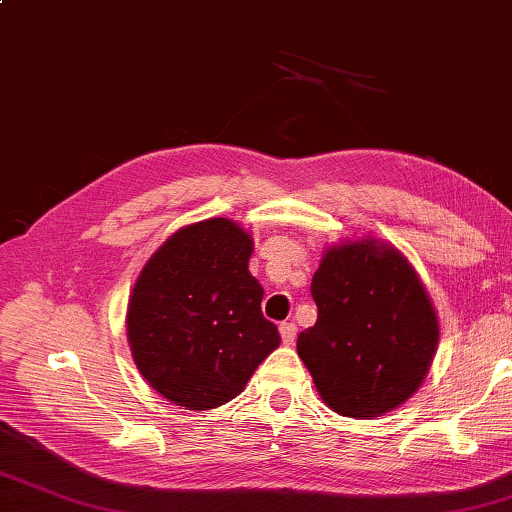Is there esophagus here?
I'll return each instance as SVG.
<instances>
[{
	"label": "esophagus",
	"mask_w": 512,
	"mask_h": 512,
	"mask_svg": "<svg viewBox=\"0 0 512 512\" xmlns=\"http://www.w3.org/2000/svg\"><path fill=\"white\" fill-rule=\"evenodd\" d=\"M280 336H282L284 345H293L295 336H297V327H295L293 322H282L280 324Z\"/></svg>",
	"instance_id": "34e87169"
}]
</instances>
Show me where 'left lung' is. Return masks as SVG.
I'll use <instances>...</instances> for the list:
<instances>
[{
    "label": "left lung",
    "mask_w": 512,
    "mask_h": 512,
    "mask_svg": "<svg viewBox=\"0 0 512 512\" xmlns=\"http://www.w3.org/2000/svg\"><path fill=\"white\" fill-rule=\"evenodd\" d=\"M318 322L297 353L333 412L371 418L410 398L432 365L439 322L410 262L374 239L327 250L311 282Z\"/></svg>",
    "instance_id": "left-lung-1"
}]
</instances>
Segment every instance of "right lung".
Wrapping results in <instances>:
<instances>
[{
    "label": "right lung",
    "mask_w": 512,
    "mask_h": 512,
    "mask_svg": "<svg viewBox=\"0 0 512 512\" xmlns=\"http://www.w3.org/2000/svg\"><path fill=\"white\" fill-rule=\"evenodd\" d=\"M250 253L253 239L217 217L174 232L141 271L127 338L138 371L167 401L224 405L280 345L262 313L264 288L248 273Z\"/></svg>",
    "instance_id": "add662e5"
}]
</instances>
